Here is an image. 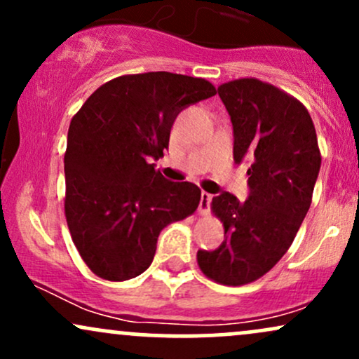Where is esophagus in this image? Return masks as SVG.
Segmentation results:
<instances>
[{
  "label": "esophagus",
  "instance_id": "obj_1",
  "mask_svg": "<svg viewBox=\"0 0 359 359\" xmlns=\"http://www.w3.org/2000/svg\"><path fill=\"white\" fill-rule=\"evenodd\" d=\"M211 201H212L211 194H208V192L201 194V203H199V214H201V216H208L209 209H211Z\"/></svg>",
  "mask_w": 359,
  "mask_h": 359
}]
</instances>
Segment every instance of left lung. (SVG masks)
Segmentation results:
<instances>
[{"instance_id": "obj_1", "label": "left lung", "mask_w": 359, "mask_h": 359, "mask_svg": "<svg viewBox=\"0 0 359 359\" xmlns=\"http://www.w3.org/2000/svg\"><path fill=\"white\" fill-rule=\"evenodd\" d=\"M233 123L234 162L248 160L250 197H212L224 226L214 251H197V265L222 285H245L287 253L311 208L320 168L314 123L306 106L275 86L243 77L217 88Z\"/></svg>"}]
</instances>
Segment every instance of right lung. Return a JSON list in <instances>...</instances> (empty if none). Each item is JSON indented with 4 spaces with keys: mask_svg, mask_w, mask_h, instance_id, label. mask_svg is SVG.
I'll return each instance as SVG.
<instances>
[{
    "mask_svg": "<svg viewBox=\"0 0 359 359\" xmlns=\"http://www.w3.org/2000/svg\"><path fill=\"white\" fill-rule=\"evenodd\" d=\"M216 88L172 72L128 74L97 88L74 114L64 155L65 219L97 277L125 282L150 266L158 234L197 209L201 189L156 170L177 114Z\"/></svg>",
    "mask_w": 359,
    "mask_h": 359,
    "instance_id": "right-lung-1",
    "label": "right lung"
}]
</instances>
